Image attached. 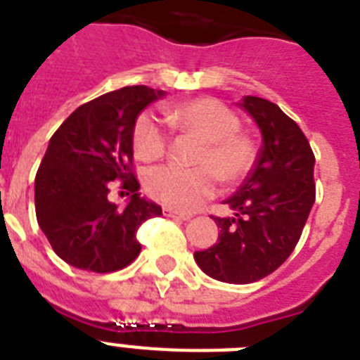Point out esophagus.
Listing matches in <instances>:
<instances>
[{
  "mask_svg": "<svg viewBox=\"0 0 360 360\" xmlns=\"http://www.w3.org/2000/svg\"><path fill=\"white\" fill-rule=\"evenodd\" d=\"M162 212H165L166 217H174V219H183V221H188L190 217H192V216H190V214L177 212V210H172V208H165Z\"/></svg>",
  "mask_w": 360,
  "mask_h": 360,
  "instance_id": "1",
  "label": "esophagus"
}]
</instances>
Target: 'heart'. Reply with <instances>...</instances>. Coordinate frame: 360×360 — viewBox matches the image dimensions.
<instances>
[{"mask_svg": "<svg viewBox=\"0 0 360 360\" xmlns=\"http://www.w3.org/2000/svg\"><path fill=\"white\" fill-rule=\"evenodd\" d=\"M172 128L203 141L195 155V168L159 166L146 175V190L155 201L172 210L190 212L212 199L225 183H240L256 162V143L240 131V117L216 98H195L166 110ZM170 135L157 115L144 111L135 120L134 152L144 162L165 157Z\"/></svg>", "mask_w": 360, "mask_h": 360, "instance_id": "heart-1", "label": "heart"}]
</instances>
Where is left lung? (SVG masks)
Segmentation results:
<instances>
[{
    "label": "left lung",
    "mask_w": 360,
    "mask_h": 360,
    "mask_svg": "<svg viewBox=\"0 0 360 360\" xmlns=\"http://www.w3.org/2000/svg\"><path fill=\"white\" fill-rule=\"evenodd\" d=\"M262 131V148L249 177L225 203L232 217H216L219 236L195 262L203 273L226 283H250L276 271L297 247L315 203V155L298 124L276 104L245 96Z\"/></svg>",
    "instance_id": "left-lung-1"
}]
</instances>
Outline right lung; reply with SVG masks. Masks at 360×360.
Returning <instances> with one entry per match:
<instances>
[{
  "label": "right lung",
  "instance_id": "right-lung-1",
  "mask_svg": "<svg viewBox=\"0 0 360 360\" xmlns=\"http://www.w3.org/2000/svg\"><path fill=\"white\" fill-rule=\"evenodd\" d=\"M165 91L128 86L86 102L49 141L34 179L36 219L63 262L91 273L128 267L141 252L139 226L162 216L139 194L134 128L139 113ZM113 180L131 193L124 207L107 195Z\"/></svg>",
  "mask_w": 360,
  "mask_h": 360
}]
</instances>
